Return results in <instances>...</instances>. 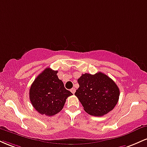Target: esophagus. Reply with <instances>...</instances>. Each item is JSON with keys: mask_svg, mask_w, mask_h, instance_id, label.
Wrapping results in <instances>:
<instances>
[{"mask_svg": "<svg viewBox=\"0 0 147 147\" xmlns=\"http://www.w3.org/2000/svg\"><path fill=\"white\" fill-rule=\"evenodd\" d=\"M70 91H71V92L72 94H75V91H76V89L75 88H72V89H70Z\"/></svg>", "mask_w": 147, "mask_h": 147, "instance_id": "esophagus-1", "label": "esophagus"}]
</instances>
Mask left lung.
I'll use <instances>...</instances> for the list:
<instances>
[{
	"mask_svg": "<svg viewBox=\"0 0 147 147\" xmlns=\"http://www.w3.org/2000/svg\"><path fill=\"white\" fill-rule=\"evenodd\" d=\"M79 85L75 95L84 111L94 116H103L114 109L119 97L117 84L105 74H83L77 80Z\"/></svg>",
	"mask_w": 147,
	"mask_h": 147,
	"instance_id": "1",
	"label": "left lung"
}]
</instances>
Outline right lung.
Wrapping results in <instances>:
<instances>
[{"instance_id":"add662e5","label":"right lung","mask_w":147,"mask_h":147,"mask_svg":"<svg viewBox=\"0 0 147 147\" xmlns=\"http://www.w3.org/2000/svg\"><path fill=\"white\" fill-rule=\"evenodd\" d=\"M58 71L45 68L35 79L30 89L33 107L41 115L52 116L60 112L66 99L72 95L57 75Z\"/></svg>"}]
</instances>
